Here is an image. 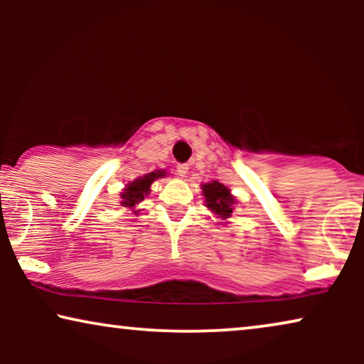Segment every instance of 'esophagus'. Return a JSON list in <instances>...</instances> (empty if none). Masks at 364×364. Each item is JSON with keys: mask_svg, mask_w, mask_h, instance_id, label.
Instances as JSON below:
<instances>
[{"mask_svg": "<svg viewBox=\"0 0 364 364\" xmlns=\"http://www.w3.org/2000/svg\"><path fill=\"white\" fill-rule=\"evenodd\" d=\"M177 173L182 178H186L188 176V164H178V166H177Z\"/></svg>", "mask_w": 364, "mask_h": 364, "instance_id": "esophagus-1", "label": "esophagus"}]
</instances>
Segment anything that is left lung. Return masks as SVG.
Wrapping results in <instances>:
<instances>
[{
	"label": "left lung",
	"instance_id": "left-lung-1",
	"mask_svg": "<svg viewBox=\"0 0 364 364\" xmlns=\"http://www.w3.org/2000/svg\"><path fill=\"white\" fill-rule=\"evenodd\" d=\"M200 187L202 196L205 197V207L217 218H220L222 222L218 223H228L227 220L232 217V212L235 210V205L238 203L235 196H232L230 188L217 181L202 183Z\"/></svg>",
	"mask_w": 364,
	"mask_h": 364
}]
</instances>
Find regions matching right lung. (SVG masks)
<instances>
[{"mask_svg":"<svg viewBox=\"0 0 364 364\" xmlns=\"http://www.w3.org/2000/svg\"><path fill=\"white\" fill-rule=\"evenodd\" d=\"M166 176H167V171L161 168V171L149 172L146 176L134 178V181L129 182L127 186L122 188V192L119 193V197H121L119 203H121L122 207L131 208L134 215H137L139 210H141V208H137V205L149 196V193H151V186L154 183V181H157V178H162Z\"/></svg>","mask_w":364,"mask_h":364,"instance_id":"obj_1","label":"right lung"}]
</instances>
